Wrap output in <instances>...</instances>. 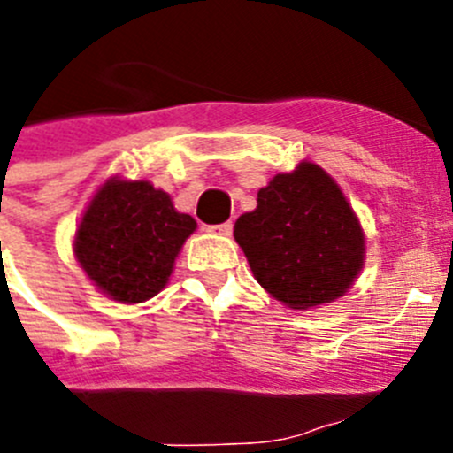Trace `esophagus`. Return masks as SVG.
Returning a JSON list of instances; mask_svg holds the SVG:
<instances>
[{"instance_id": "34e87169", "label": "esophagus", "mask_w": 453, "mask_h": 453, "mask_svg": "<svg viewBox=\"0 0 453 453\" xmlns=\"http://www.w3.org/2000/svg\"><path fill=\"white\" fill-rule=\"evenodd\" d=\"M207 232H212V234H221V236H230L232 234V221L227 223H219V226H210Z\"/></svg>"}]
</instances>
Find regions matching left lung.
I'll return each mask as SVG.
<instances>
[{"label":"left lung","mask_w":453,"mask_h":453,"mask_svg":"<svg viewBox=\"0 0 453 453\" xmlns=\"http://www.w3.org/2000/svg\"><path fill=\"white\" fill-rule=\"evenodd\" d=\"M255 279L295 311L340 299L365 265V232L340 185L319 165L277 174L234 223Z\"/></svg>","instance_id":"left-lung-1"}]
</instances>
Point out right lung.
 <instances>
[{
  "instance_id": "1",
  "label": "right lung",
  "mask_w": 453,
  "mask_h": 453,
  "mask_svg": "<svg viewBox=\"0 0 453 453\" xmlns=\"http://www.w3.org/2000/svg\"><path fill=\"white\" fill-rule=\"evenodd\" d=\"M196 230L150 180L109 179L87 205L73 241L80 268L107 297L141 303L167 286L185 239Z\"/></svg>"
}]
</instances>
